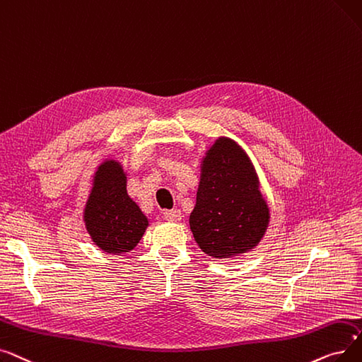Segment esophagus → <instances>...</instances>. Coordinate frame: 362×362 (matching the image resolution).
<instances>
[{"instance_id":"obj_1","label":"esophagus","mask_w":362,"mask_h":362,"mask_svg":"<svg viewBox=\"0 0 362 362\" xmlns=\"http://www.w3.org/2000/svg\"><path fill=\"white\" fill-rule=\"evenodd\" d=\"M163 218H165L166 221H170V222H177V221H181V211H180V209L165 211V212H163Z\"/></svg>"}]
</instances>
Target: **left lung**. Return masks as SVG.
I'll use <instances>...</instances> for the list:
<instances>
[{
  "instance_id": "8db88e82",
  "label": "left lung",
  "mask_w": 362,
  "mask_h": 362,
  "mask_svg": "<svg viewBox=\"0 0 362 362\" xmlns=\"http://www.w3.org/2000/svg\"><path fill=\"white\" fill-rule=\"evenodd\" d=\"M269 209L247 154L219 139L202 163L190 228L199 247L212 257L246 253L261 242Z\"/></svg>"
}]
</instances>
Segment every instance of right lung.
I'll return each instance as SVG.
<instances>
[{
    "instance_id": "1",
    "label": "right lung",
    "mask_w": 362,
    "mask_h": 362,
    "mask_svg": "<svg viewBox=\"0 0 362 362\" xmlns=\"http://www.w3.org/2000/svg\"><path fill=\"white\" fill-rule=\"evenodd\" d=\"M83 221L93 242L107 253H125L139 245L148 219L128 196L119 162L106 160L98 166Z\"/></svg>"
}]
</instances>
